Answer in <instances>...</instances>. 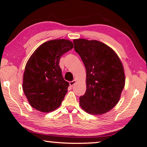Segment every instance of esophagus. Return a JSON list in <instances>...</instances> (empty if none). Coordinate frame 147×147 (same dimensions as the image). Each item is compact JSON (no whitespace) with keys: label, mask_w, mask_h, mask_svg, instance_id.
I'll use <instances>...</instances> for the list:
<instances>
[{"label":"esophagus","mask_w":147,"mask_h":147,"mask_svg":"<svg viewBox=\"0 0 147 147\" xmlns=\"http://www.w3.org/2000/svg\"><path fill=\"white\" fill-rule=\"evenodd\" d=\"M76 80H75V79H74V80H73V81H69V85H70V86H73L74 85V84H75L76 83Z\"/></svg>","instance_id":"obj_1"}]
</instances>
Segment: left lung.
<instances>
[{"mask_svg": "<svg viewBox=\"0 0 147 147\" xmlns=\"http://www.w3.org/2000/svg\"><path fill=\"white\" fill-rule=\"evenodd\" d=\"M74 43L86 72V90L79 105L89 114H104L117 104L124 87L122 62L111 48L99 41L75 39Z\"/></svg>", "mask_w": 147, "mask_h": 147, "instance_id": "8db88e82", "label": "left lung"}]
</instances>
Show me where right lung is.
<instances>
[{"label": "right lung", "mask_w": 147, "mask_h": 147, "mask_svg": "<svg viewBox=\"0 0 147 147\" xmlns=\"http://www.w3.org/2000/svg\"><path fill=\"white\" fill-rule=\"evenodd\" d=\"M74 47L65 39L49 40L40 45L26 62L23 90L30 105L41 112L49 113L61 105L69 83L59 66L62 55Z\"/></svg>", "instance_id": "right-lung-1"}]
</instances>
